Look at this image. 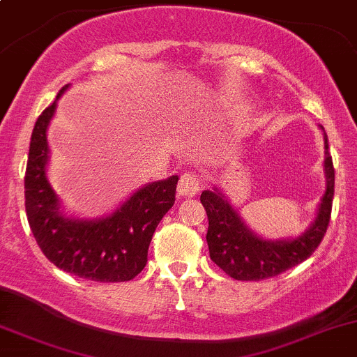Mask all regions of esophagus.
<instances>
[{"label":"esophagus","mask_w":357,"mask_h":357,"mask_svg":"<svg viewBox=\"0 0 357 357\" xmlns=\"http://www.w3.org/2000/svg\"><path fill=\"white\" fill-rule=\"evenodd\" d=\"M199 188H202V178L197 172H185L181 174L178 183V193L181 197H195L199 193Z\"/></svg>","instance_id":"esophagus-1"}]
</instances>
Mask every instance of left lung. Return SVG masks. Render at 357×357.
<instances>
[{
    "label": "left lung",
    "instance_id": "1",
    "mask_svg": "<svg viewBox=\"0 0 357 357\" xmlns=\"http://www.w3.org/2000/svg\"><path fill=\"white\" fill-rule=\"evenodd\" d=\"M325 171H327V191L319 208V217L310 230L296 241L269 242L249 232L238 215L227 203V199L215 191H203L202 199L208 215L210 257L218 268L238 281H261L284 273L293 266L310 257L328 229L334 199L335 169L328 152V140L325 135Z\"/></svg>",
    "mask_w": 357,
    "mask_h": 357
}]
</instances>
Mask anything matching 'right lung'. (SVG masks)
Segmentation results:
<instances>
[{
    "label": "right lung",
    "instance_id": "right-lung-1",
    "mask_svg": "<svg viewBox=\"0 0 357 357\" xmlns=\"http://www.w3.org/2000/svg\"><path fill=\"white\" fill-rule=\"evenodd\" d=\"M56 101L40 113L30 140L25 171V210L30 229L44 256L62 271L100 281H130L146 268L152 236L174 205L178 176L144 186L107 218L69 220L59 213L57 197L45 176L49 159L47 125Z\"/></svg>",
    "mask_w": 357,
    "mask_h": 357
}]
</instances>
